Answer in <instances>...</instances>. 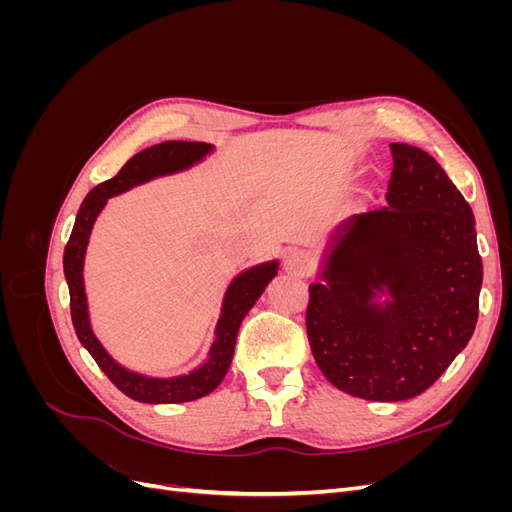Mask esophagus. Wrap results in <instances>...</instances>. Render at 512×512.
Segmentation results:
<instances>
[{
	"label": "esophagus",
	"mask_w": 512,
	"mask_h": 512,
	"mask_svg": "<svg viewBox=\"0 0 512 512\" xmlns=\"http://www.w3.org/2000/svg\"><path fill=\"white\" fill-rule=\"evenodd\" d=\"M312 267V256H309L305 250H299V247H292L288 254L284 256V269L292 275H305Z\"/></svg>",
	"instance_id": "34e87169"
}]
</instances>
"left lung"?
Here are the masks:
<instances>
[{
	"instance_id": "left-lung-1",
	"label": "left lung",
	"mask_w": 512,
	"mask_h": 512,
	"mask_svg": "<svg viewBox=\"0 0 512 512\" xmlns=\"http://www.w3.org/2000/svg\"><path fill=\"white\" fill-rule=\"evenodd\" d=\"M391 153L386 207L331 232L305 316L324 378L367 401L427 391L468 346L483 286L466 198L427 151Z\"/></svg>"
}]
</instances>
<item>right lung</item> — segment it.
<instances>
[{
	"instance_id": "add662e5",
	"label": "right lung",
	"mask_w": 512,
	"mask_h": 512,
	"mask_svg": "<svg viewBox=\"0 0 512 512\" xmlns=\"http://www.w3.org/2000/svg\"><path fill=\"white\" fill-rule=\"evenodd\" d=\"M211 151L213 145L209 143L166 141L136 153L134 158L123 164V168L113 179L96 185V188L85 196L79 213H76V222L64 252V273L70 290V312L76 337H79L83 348L94 356V361L108 376V380H111L121 393H126L130 399L141 401V404H183V401L200 399L218 389L230 367L232 354H235L237 333L245 314L250 312L254 303L260 299V294L265 292L269 282L277 275V267H280L277 260L260 262L256 267L241 271L235 280L228 284L222 301V312L218 324H215V339L209 348L207 361L192 369L190 374L170 378L136 374V371L117 363L100 344L94 329H91L83 267L91 228H94L100 211L106 207V200L132 190L134 185L188 170L194 164L203 162Z\"/></svg>"
}]
</instances>
